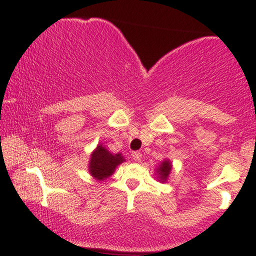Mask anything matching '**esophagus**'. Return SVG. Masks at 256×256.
Returning <instances> with one entry per match:
<instances>
[{"instance_id": "1", "label": "esophagus", "mask_w": 256, "mask_h": 256, "mask_svg": "<svg viewBox=\"0 0 256 256\" xmlns=\"http://www.w3.org/2000/svg\"><path fill=\"white\" fill-rule=\"evenodd\" d=\"M142 158V154L140 152H138V151H137V152H134V153H132V159H134L136 162H140Z\"/></svg>"}]
</instances>
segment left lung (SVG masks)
<instances>
[{
	"instance_id": "1",
	"label": "left lung",
	"mask_w": 256,
	"mask_h": 256,
	"mask_svg": "<svg viewBox=\"0 0 256 256\" xmlns=\"http://www.w3.org/2000/svg\"><path fill=\"white\" fill-rule=\"evenodd\" d=\"M172 171V162L170 159H164L162 162L159 164L158 168H156V179L159 182H166L168 180V176L171 174Z\"/></svg>"
}]
</instances>
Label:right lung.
Wrapping results in <instances>:
<instances>
[{
	"label": "right lung",
	"mask_w": 256,
	"mask_h": 256,
	"mask_svg": "<svg viewBox=\"0 0 256 256\" xmlns=\"http://www.w3.org/2000/svg\"><path fill=\"white\" fill-rule=\"evenodd\" d=\"M125 162L122 153H111L103 144H98L88 160V173L94 179L103 182L114 174L116 168Z\"/></svg>",
	"instance_id": "obj_1"
}]
</instances>
